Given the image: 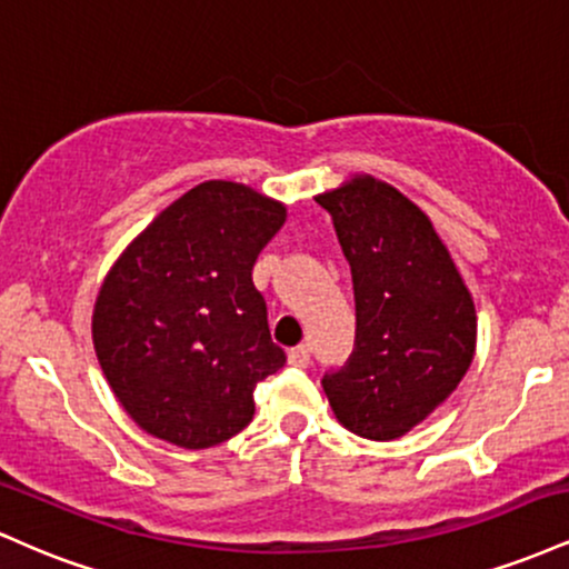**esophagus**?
I'll use <instances>...</instances> for the list:
<instances>
[{"mask_svg": "<svg viewBox=\"0 0 569 569\" xmlns=\"http://www.w3.org/2000/svg\"><path fill=\"white\" fill-rule=\"evenodd\" d=\"M289 363L291 367L305 369L310 363V345H297V348L289 350Z\"/></svg>", "mask_w": 569, "mask_h": 569, "instance_id": "34e87169", "label": "esophagus"}]
</instances>
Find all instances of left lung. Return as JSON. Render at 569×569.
<instances>
[{
    "label": "left lung",
    "instance_id": "1",
    "mask_svg": "<svg viewBox=\"0 0 569 569\" xmlns=\"http://www.w3.org/2000/svg\"><path fill=\"white\" fill-rule=\"evenodd\" d=\"M352 272L356 348L323 375L337 420L390 441L422 422L466 377L473 299L433 224L393 187L358 176L316 198Z\"/></svg>",
    "mask_w": 569,
    "mask_h": 569
}]
</instances>
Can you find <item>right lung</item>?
<instances>
[{"label": "right lung", "instance_id": "right-lung-1", "mask_svg": "<svg viewBox=\"0 0 569 569\" xmlns=\"http://www.w3.org/2000/svg\"><path fill=\"white\" fill-rule=\"evenodd\" d=\"M286 208L234 181L171 202L117 259L93 312L98 363L147 433L184 449L232 439L253 388L286 363L251 270Z\"/></svg>", "mask_w": 569, "mask_h": 569}]
</instances>
